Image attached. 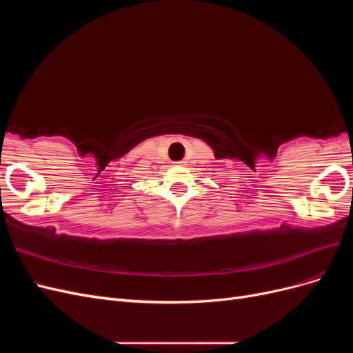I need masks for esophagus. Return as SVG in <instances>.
<instances>
[{
	"label": "esophagus",
	"instance_id": "34e87169",
	"mask_svg": "<svg viewBox=\"0 0 353 353\" xmlns=\"http://www.w3.org/2000/svg\"><path fill=\"white\" fill-rule=\"evenodd\" d=\"M175 165H178V166H185L187 162H185V160H179V162H175Z\"/></svg>",
	"mask_w": 353,
	"mask_h": 353
}]
</instances>
